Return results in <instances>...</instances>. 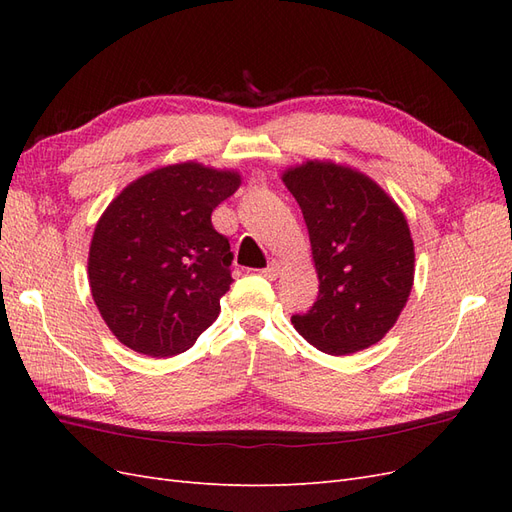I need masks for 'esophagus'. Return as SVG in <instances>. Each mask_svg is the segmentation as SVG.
<instances>
[{
  "label": "esophagus",
  "mask_w": 512,
  "mask_h": 512,
  "mask_svg": "<svg viewBox=\"0 0 512 512\" xmlns=\"http://www.w3.org/2000/svg\"><path fill=\"white\" fill-rule=\"evenodd\" d=\"M280 271H282V265L277 260H271L269 262V267L267 269H262L260 273H262V277H267V280H275L277 275H280Z\"/></svg>",
  "instance_id": "34e87169"
}]
</instances>
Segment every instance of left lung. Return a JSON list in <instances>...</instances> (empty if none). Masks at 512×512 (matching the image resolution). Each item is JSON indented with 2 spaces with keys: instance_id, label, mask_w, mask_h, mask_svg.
Segmentation results:
<instances>
[{
  "instance_id": "1",
  "label": "left lung",
  "mask_w": 512,
  "mask_h": 512,
  "mask_svg": "<svg viewBox=\"0 0 512 512\" xmlns=\"http://www.w3.org/2000/svg\"><path fill=\"white\" fill-rule=\"evenodd\" d=\"M312 243L318 299L292 324L327 354H352L393 329L414 284V241L404 211L361 170L307 160L284 170Z\"/></svg>"
}]
</instances>
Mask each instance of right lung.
<instances>
[{"mask_svg":"<svg viewBox=\"0 0 512 512\" xmlns=\"http://www.w3.org/2000/svg\"><path fill=\"white\" fill-rule=\"evenodd\" d=\"M241 185L237 170L179 162L126 185L89 245V288L123 346L175 356L194 346L228 292L230 243L211 213Z\"/></svg>","mask_w":512,"mask_h":512,"instance_id":"obj_1","label":"right lung"}]
</instances>
